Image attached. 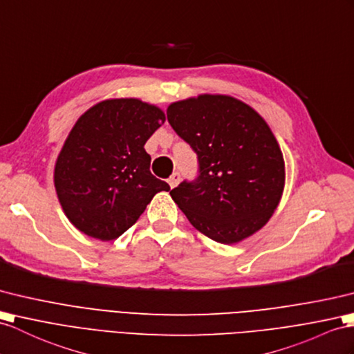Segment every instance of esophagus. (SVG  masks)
I'll return each mask as SVG.
<instances>
[{"label": "esophagus", "mask_w": 354, "mask_h": 354, "mask_svg": "<svg viewBox=\"0 0 354 354\" xmlns=\"http://www.w3.org/2000/svg\"><path fill=\"white\" fill-rule=\"evenodd\" d=\"M180 172H174V174H172L169 178H168V185H169V187L172 189V187H176L177 185H178V182H180Z\"/></svg>", "instance_id": "esophagus-1"}]
</instances>
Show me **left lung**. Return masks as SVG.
I'll return each mask as SVG.
<instances>
[{
    "label": "left lung",
    "mask_w": 354,
    "mask_h": 354,
    "mask_svg": "<svg viewBox=\"0 0 354 354\" xmlns=\"http://www.w3.org/2000/svg\"><path fill=\"white\" fill-rule=\"evenodd\" d=\"M167 118L196 153L198 174L169 195L189 222L219 243H236L270 219L283 189V158L264 120L228 96L176 102Z\"/></svg>",
    "instance_id": "1"
}]
</instances>
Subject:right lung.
I'll return each mask as SVG.
<instances>
[{
	"mask_svg": "<svg viewBox=\"0 0 354 354\" xmlns=\"http://www.w3.org/2000/svg\"><path fill=\"white\" fill-rule=\"evenodd\" d=\"M163 112L138 99L90 108L73 126L55 165V189L66 216L90 237L114 240L131 228L151 198L169 185L150 172L149 138Z\"/></svg>",
	"mask_w": 354,
	"mask_h": 354,
	"instance_id": "1",
	"label": "right lung"
}]
</instances>
